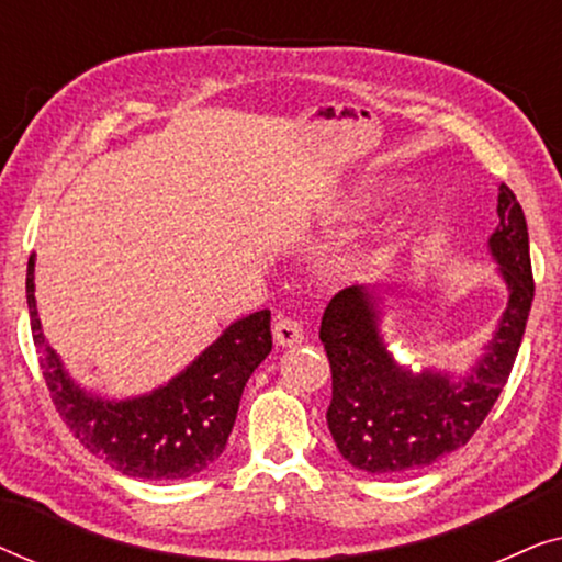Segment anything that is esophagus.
<instances>
[{"mask_svg": "<svg viewBox=\"0 0 562 562\" xmlns=\"http://www.w3.org/2000/svg\"><path fill=\"white\" fill-rule=\"evenodd\" d=\"M273 340L279 345H299L304 340V329L294 317H279L273 322Z\"/></svg>", "mask_w": 562, "mask_h": 562, "instance_id": "1", "label": "esophagus"}]
</instances>
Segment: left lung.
<instances>
[{"mask_svg": "<svg viewBox=\"0 0 562 562\" xmlns=\"http://www.w3.org/2000/svg\"><path fill=\"white\" fill-rule=\"evenodd\" d=\"M498 227L488 248L502 263L509 304L486 356L460 383L394 363L379 335V296L366 286L337 291L319 340L333 371L327 427L340 456L366 473H412L463 448L494 409L517 360L535 296L525 212L498 187Z\"/></svg>", "mask_w": 562, "mask_h": 562, "instance_id": "left-lung-1", "label": "left lung"}]
</instances>
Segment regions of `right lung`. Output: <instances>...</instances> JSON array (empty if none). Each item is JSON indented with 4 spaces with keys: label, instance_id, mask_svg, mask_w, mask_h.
<instances>
[{
    "label": "right lung",
    "instance_id": "right-lung-1",
    "mask_svg": "<svg viewBox=\"0 0 562 562\" xmlns=\"http://www.w3.org/2000/svg\"><path fill=\"white\" fill-rule=\"evenodd\" d=\"M33 273L35 256H30L25 291L33 342L50 402L76 440L133 479L181 481L214 463L233 432L245 383L273 348L271 312L237 319L187 371L153 394L104 402L74 386L45 342Z\"/></svg>",
    "mask_w": 562,
    "mask_h": 562
}]
</instances>
